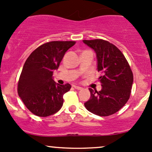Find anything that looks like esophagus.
I'll list each match as a JSON object with an SVG mask.
<instances>
[{
	"label": "esophagus",
	"instance_id": "34e87169",
	"mask_svg": "<svg viewBox=\"0 0 152 152\" xmlns=\"http://www.w3.org/2000/svg\"><path fill=\"white\" fill-rule=\"evenodd\" d=\"M73 86L75 88V89H77V90H81L83 89L82 87H81V86H75V85H74V86Z\"/></svg>",
	"mask_w": 152,
	"mask_h": 152
}]
</instances>
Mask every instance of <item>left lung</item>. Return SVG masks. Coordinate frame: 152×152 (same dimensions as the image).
Segmentation results:
<instances>
[{"mask_svg": "<svg viewBox=\"0 0 152 152\" xmlns=\"http://www.w3.org/2000/svg\"><path fill=\"white\" fill-rule=\"evenodd\" d=\"M94 50L96 56V70L102 73L99 79L100 91L89 88V99L85 107L93 114L108 116L121 109L131 95L133 81V73L121 51L109 42L103 39L83 40Z\"/></svg>", "mask_w": 152, "mask_h": 152, "instance_id": "obj_1", "label": "left lung"}]
</instances>
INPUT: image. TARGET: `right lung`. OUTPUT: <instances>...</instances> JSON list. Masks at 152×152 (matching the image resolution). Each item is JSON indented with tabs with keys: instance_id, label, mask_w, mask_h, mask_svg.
I'll return each mask as SVG.
<instances>
[{
	"instance_id": "1",
	"label": "right lung",
	"mask_w": 152,
	"mask_h": 152,
	"mask_svg": "<svg viewBox=\"0 0 152 152\" xmlns=\"http://www.w3.org/2000/svg\"><path fill=\"white\" fill-rule=\"evenodd\" d=\"M74 41H53L42 45L26 59L18 83V94L33 114L47 117L61 110L63 94L71 88L69 84H58L53 80L66 52Z\"/></svg>"
}]
</instances>
